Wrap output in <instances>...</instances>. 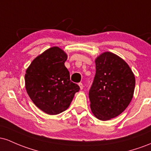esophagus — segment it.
I'll return each mask as SVG.
<instances>
[{
    "instance_id": "1",
    "label": "esophagus",
    "mask_w": 151,
    "mask_h": 151,
    "mask_svg": "<svg viewBox=\"0 0 151 151\" xmlns=\"http://www.w3.org/2000/svg\"><path fill=\"white\" fill-rule=\"evenodd\" d=\"M78 86H80V88H81V90H82L83 88V83H78Z\"/></svg>"
}]
</instances>
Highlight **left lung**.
<instances>
[{
	"mask_svg": "<svg viewBox=\"0 0 151 151\" xmlns=\"http://www.w3.org/2000/svg\"><path fill=\"white\" fill-rule=\"evenodd\" d=\"M96 76L89 91L91 108L96 118L108 121L119 116L131 101L135 79L121 58L105 52L95 60Z\"/></svg>",
	"mask_w": 151,
	"mask_h": 151,
	"instance_id": "left-lung-1",
	"label": "left lung"
}]
</instances>
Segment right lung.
<instances>
[{"mask_svg":"<svg viewBox=\"0 0 151 151\" xmlns=\"http://www.w3.org/2000/svg\"><path fill=\"white\" fill-rule=\"evenodd\" d=\"M67 55L58 47L50 48L32 61L25 75V88L33 103L43 112L56 115L70 106L80 87L71 82L65 66Z\"/></svg>","mask_w":151,"mask_h":151,"instance_id":"1","label":"right lung"}]
</instances>
